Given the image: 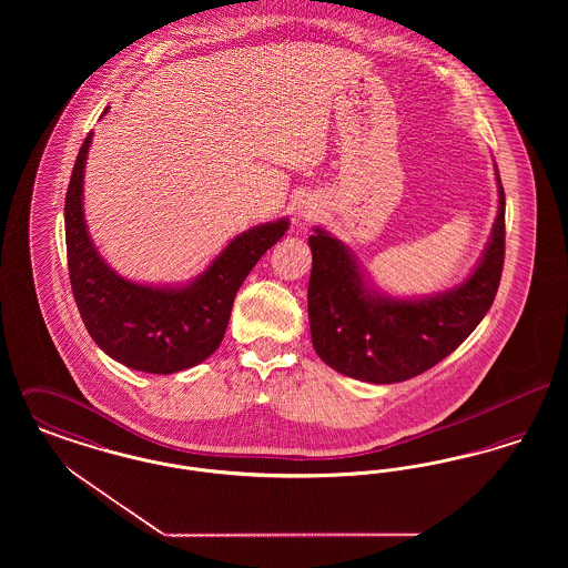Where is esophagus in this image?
<instances>
[{"label":"esophagus","instance_id":"1","mask_svg":"<svg viewBox=\"0 0 568 568\" xmlns=\"http://www.w3.org/2000/svg\"><path fill=\"white\" fill-rule=\"evenodd\" d=\"M302 216H311V213H308V215H302Z\"/></svg>","mask_w":568,"mask_h":568}]
</instances>
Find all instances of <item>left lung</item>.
Here are the masks:
<instances>
[{
  "mask_svg": "<svg viewBox=\"0 0 568 568\" xmlns=\"http://www.w3.org/2000/svg\"><path fill=\"white\" fill-rule=\"evenodd\" d=\"M498 179V172H496ZM498 216L486 253L458 285L426 300L371 292L349 248L315 227L308 239V322L313 347L327 366L368 383L417 377L468 338L486 317L505 264V191L498 179Z\"/></svg>",
  "mask_w": 568,
  "mask_h": 568,
  "instance_id": "left-lung-1",
  "label": "left lung"
}]
</instances>
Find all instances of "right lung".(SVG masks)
I'll return each mask as SVG.
<instances>
[{
	"instance_id": "right-lung-1",
	"label": "right lung",
	"mask_w": 568,
	"mask_h": 568,
	"mask_svg": "<svg viewBox=\"0 0 568 568\" xmlns=\"http://www.w3.org/2000/svg\"><path fill=\"white\" fill-rule=\"evenodd\" d=\"M84 138L65 193V246L72 294L95 345L112 359L151 375H172L215 353L246 274L290 227L287 219L251 227L227 244L191 285L149 287L110 271L82 215Z\"/></svg>"
}]
</instances>
